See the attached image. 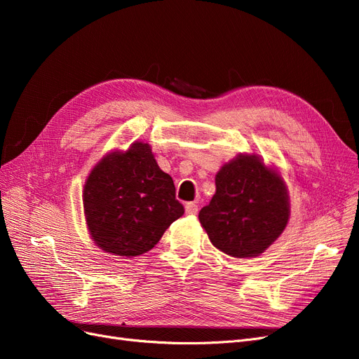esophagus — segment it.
I'll return each mask as SVG.
<instances>
[{"instance_id":"1","label":"esophagus","mask_w":359,"mask_h":359,"mask_svg":"<svg viewBox=\"0 0 359 359\" xmlns=\"http://www.w3.org/2000/svg\"><path fill=\"white\" fill-rule=\"evenodd\" d=\"M186 212L187 214H196L198 212V205L194 203V202H189V203H186Z\"/></svg>"}]
</instances>
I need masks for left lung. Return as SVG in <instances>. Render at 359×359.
<instances>
[{
  "label": "left lung",
  "mask_w": 359,
  "mask_h": 359,
  "mask_svg": "<svg viewBox=\"0 0 359 359\" xmlns=\"http://www.w3.org/2000/svg\"><path fill=\"white\" fill-rule=\"evenodd\" d=\"M290 217L287 186L264 158L238 154L215 175V193L199 212L210 241L232 257L262 255L286 229Z\"/></svg>",
  "instance_id": "8db88e82"
}]
</instances>
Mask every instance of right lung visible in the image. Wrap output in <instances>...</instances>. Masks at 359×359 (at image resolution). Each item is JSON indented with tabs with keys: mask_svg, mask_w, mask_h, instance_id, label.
<instances>
[{
	"mask_svg": "<svg viewBox=\"0 0 359 359\" xmlns=\"http://www.w3.org/2000/svg\"><path fill=\"white\" fill-rule=\"evenodd\" d=\"M82 201L94 244L123 257L149 252L184 214L172 177L158 168L149 144L140 140L95 163Z\"/></svg>",
	"mask_w": 359,
	"mask_h": 359,
	"instance_id": "add662e5",
	"label": "right lung"
}]
</instances>
